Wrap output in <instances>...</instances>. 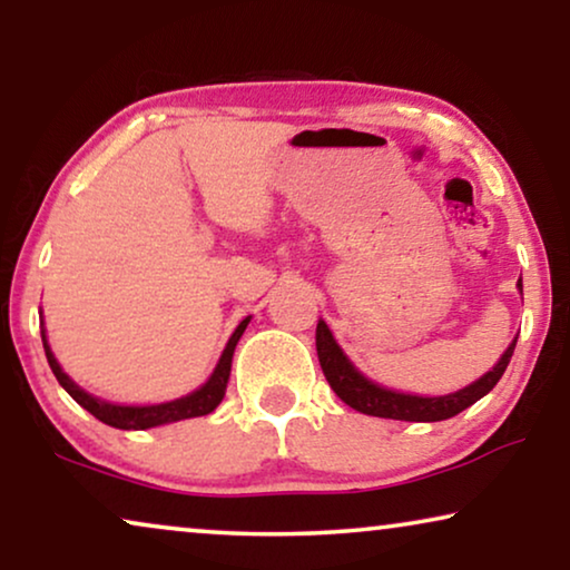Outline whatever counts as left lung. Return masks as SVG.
<instances>
[{
    "label": "left lung",
    "mask_w": 570,
    "mask_h": 570,
    "mask_svg": "<svg viewBox=\"0 0 570 570\" xmlns=\"http://www.w3.org/2000/svg\"><path fill=\"white\" fill-rule=\"evenodd\" d=\"M521 291V279H519ZM517 340L511 342L509 350L501 355V361L493 365V371H488L485 376H480L474 384L459 389L454 394L446 396H415V394H402L392 392L373 384L371 379H365L353 363L347 361V355L342 353V347L334 342L330 326L318 322L316 326V353L322 371L334 394L350 407L363 412V415L373 417H389V420H410V423H435V420H449L459 415V412L472 407L474 402L482 400L498 381H501L505 365H509Z\"/></svg>",
    "instance_id": "8db88e82"
}]
</instances>
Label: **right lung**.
<instances>
[{
  "mask_svg": "<svg viewBox=\"0 0 570 570\" xmlns=\"http://www.w3.org/2000/svg\"><path fill=\"white\" fill-rule=\"evenodd\" d=\"M252 322V316H246L244 322L236 326V332L230 334L228 345H225L220 361H217L213 376L207 379V384H202L197 392L181 396V400L174 402H163V404H147V407H131V404H111L106 400H98L75 384L72 379L61 371V365L53 357L49 342H46V330L41 332L43 340V350H46V361H49L53 376L61 386L67 389V394L72 400L90 412L92 417H98L100 423L111 425V428H121V431H145V428H155V425H166V423H176V420H186V417H202L209 415L217 404L223 402L225 396V386H228L230 379V363H233V350H236L240 334Z\"/></svg>",
  "mask_w": 570,
  "mask_h": 570,
  "instance_id": "obj_1",
  "label": "right lung"
}]
</instances>
